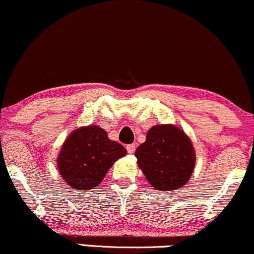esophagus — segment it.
I'll return each mask as SVG.
<instances>
[{
	"instance_id": "esophagus-1",
	"label": "esophagus",
	"mask_w": 254,
	"mask_h": 254,
	"mask_svg": "<svg viewBox=\"0 0 254 254\" xmlns=\"http://www.w3.org/2000/svg\"><path fill=\"white\" fill-rule=\"evenodd\" d=\"M126 148H127L128 153L132 154V153H134V151H135V145H134V144H129V145H127Z\"/></svg>"
}]
</instances>
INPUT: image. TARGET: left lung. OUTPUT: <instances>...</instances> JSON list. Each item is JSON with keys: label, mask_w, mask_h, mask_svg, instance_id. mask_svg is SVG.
Segmentation results:
<instances>
[{"label": "left lung", "mask_w": 254, "mask_h": 254, "mask_svg": "<svg viewBox=\"0 0 254 254\" xmlns=\"http://www.w3.org/2000/svg\"><path fill=\"white\" fill-rule=\"evenodd\" d=\"M135 157L146 180L157 190L180 189L189 181L195 166V151L183 130L172 125H158L136 148Z\"/></svg>", "instance_id": "obj_1"}]
</instances>
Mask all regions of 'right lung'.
Returning <instances> with one entry per match:
<instances>
[{
	"instance_id": "1",
	"label": "right lung",
	"mask_w": 254,
	"mask_h": 254,
	"mask_svg": "<svg viewBox=\"0 0 254 254\" xmlns=\"http://www.w3.org/2000/svg\"><path fill=\"white\" fill-rule=\"evenodd\" d=\"M126 153V148L110 140L106 130L98 126H88L70 134L57 163L68 187L90 190L103 181L113 164Z\"/></svg>"
}]
</instances>
